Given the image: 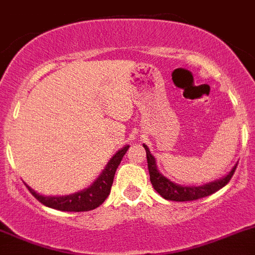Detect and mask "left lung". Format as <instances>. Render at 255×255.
I'll list each match as a JSON object with an SVG mask.
<instances>
[{
	"instance_id": "obj_1",
	"label": "left lung",
	"mask_w": 255,
	"mask_h": 255,
	"mask_svg": "<svg viewBox=\"0 0 255 255\" xmlns=\"http://www.w3.org/2000/svg\"><path fill=\"white\" fill-rule=\"evenodd\" d=\"M144 150H146V157H147V166L148 173H150V180L152 184L153 189L162 197V198L167 199V201H175V202H188V201H196V199L203 198L213 194L222 187L228 184L230 182L231 176L234 175L236 169L235 166L231 169L230 173L228 175H225L224 178L215 180V182L207 183V184L199 185V187H184V185H179L165 178L156 166V160L152 155H151L150 150L146 144H143Z\"/></svg>"
}]
</instances>
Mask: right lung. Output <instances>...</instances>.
Wrapping results in <instances>:
<instances>
[{
    "instance_id": "obj_1",
    "label": "right lung",
    "mask_w": 255,
    "mask_h": 255,
    "mask_svg": "<svg viewBox=\"0 0 255 255\" xmlns=\"http://www.w3.org/2000/svg\"><path fill=\"white\" fill-rule=\"evenodd\" d=\"M129 146H125L118 151L116 155L108 162L103 173L99 178L89 188H85L84 190H80L77 193L68 194V196L62 197H45L36 193L35 190L31 189L29 185H26L30 193L38 199L40 203L44 206L58 211H67V212H84V211L95 210L99 207L103 202L107 199V197L111 193V188L113 184L114 174L117 171V167L122 161L123 156L127 152Z\"/></svg>"
}]
</instances>
